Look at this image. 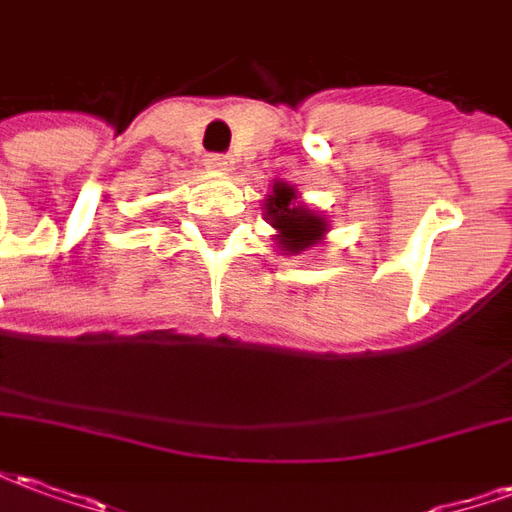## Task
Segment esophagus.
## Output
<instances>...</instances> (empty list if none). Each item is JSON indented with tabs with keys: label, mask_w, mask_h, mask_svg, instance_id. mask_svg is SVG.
I'll use <instances>...</instances> for the list:
<instances>
[{
	"label": "esophagus",
	"mask_w": 512,
	"mask_h": 512,
	"mask_svg": "<svg viewBox=\"0 0 512 512\" xmlns=\"http://www.w3.org/2000/svg\"><path fill=\"white\" fill-rule=\"evenodd\" d=\"M205 164H208V169H213V172H230L233 169V156H224V153H211V156L205 158Z\"/></svg>",
	"instance_id": "obj_1"
}]
</instances>
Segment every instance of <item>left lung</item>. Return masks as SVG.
Here are the masks:
<instances>
[{
  "label": "left lung",
  "instance_id": "obj_1",
  "mask_svg": "<svg viewBox=\"0 0 512 512\" xmlns=\"http://www.w3.org/2000/svg\"><path fill=\"white\" fill-rule=\"evenodd\" d=\"M266 216L271 227L277 230V246L285 255H301L315 244H321L329 224L321 213L301 205L299 194L290 183L277 180L274 191L266 197Z\"/></svg>",
  "mask_w": 512,
  "mask_h": 512
}]
</instances>
